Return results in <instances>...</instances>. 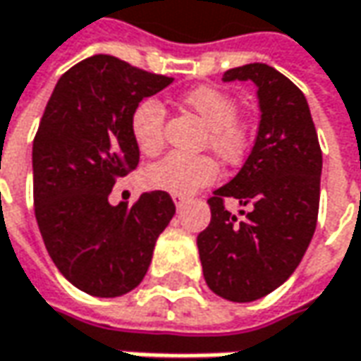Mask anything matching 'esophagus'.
Listing matches in <instances>:
<instances>
[{"label": "esophagus", "mask_w": 361, "mask_h": 361, "mask_svg": "<svg viewBox=\"0 0 361 361\" xmlns=\"http://www.w3.org/2000/svg\"><path fill=\"white\" fill-rule=\"evenodd\" d=\"M173 200H175V204L180 209L183 204H185L186 200V195H173Z\"/></svg>", "instance_id": "1"}]
</instances>
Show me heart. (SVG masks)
Returning a JSON list of instances; mask_svg holds the SVG:
<instances>
[{
  "label": "heart",
  "instance_id": "b5f03b06",
  "mask_svg": "<svg viewBox=\"0 0 361 361\" xmlns=\"http://www.w3.org/2000/svg\"><path fill=\"white\" fill-rule=\"evenodd\" d=\"M180 103L207 123L204 147L222 163L238 164L252 147V118L238 113L232 93L214 85H198L180 95ZM164 107L157 99H142L130 111V137L137 149L154 157L164 147ZM219 175L216 161L209 154H169L145 171V185L173 195H190L210 185Z\"/></svg>",
  "mask_w": 361,
  "mask_h": 361
}]
</instances>
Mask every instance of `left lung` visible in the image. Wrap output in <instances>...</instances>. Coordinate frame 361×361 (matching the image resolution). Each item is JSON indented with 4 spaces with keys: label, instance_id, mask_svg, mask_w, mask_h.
Masks as SVG:
<instances>
[{
    "label": "left lung",
    "instance_id": "obj_1",
    "mask_svg": "<svg viewBox=\"0 0 361 361\" xmlns=\"http://www.w3.org/2000/svg\"><path fill=\"white\" fill-rule=\"evenodd\" d=\"M224 81L258 87L260 127L240 173L209 198L210 224L198 234L209 288L231 302H252L284 284L308 250L320 207L322 149L304 93L266 63L228 69ZM238 197V221L224 207Z\"/></svg>",
    "mask_w": 361,
    "mask_h": 361
}]
</instances>
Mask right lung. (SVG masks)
<instances>
[{"label": "right lung", "instance_id": "add662e5", "mask_svg": "<svg viewBox=\"0 0 361 361\" xmlns=\"http://www.w3.org/2000/svg\"><path fill=\"white\" fill-rule=\"evenodd\" d=\"M173 83L113 55H93L61 75L33 139V204L51 260L73 286L115 298L141 284L159 234L175 216L169 192L109 204L139 164L130 111Z\"/></svg>", "mask_w": 361, "mask_h": 361}]
</instances>
